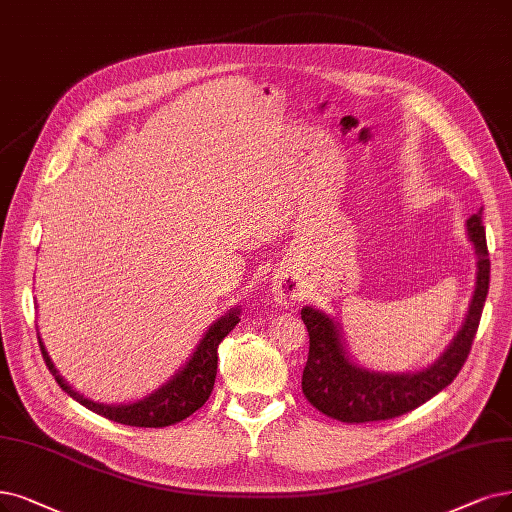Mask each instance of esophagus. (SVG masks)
Segmentation results:
<instances>
[{
  "instance_id": "obj_1",
  "label": "esophagus",
  "mask_w": 512,
  "mask_h": 512,
  "mask_svg": "<svg viewBox=\"0 0 512 512\" xmlns=\"http://www.w3.org/2000/svg\"><path fill=\"white\" fill-rule=\"evenodd\" d=\"M273 296L275 302L281 306H292L296 300H300L302 290H300V283L288 275L277 277L273 281Z\"/></svg>"
}]
</instances>
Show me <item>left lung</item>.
<instances>
[{"label": "left lung", "instance_id": "obj_1", "mask_svg": "<svg viewBox=\"0 0 512 512\" xmlns=\"http://www.w3.org/2000/svg\"><path fill=\"white\" fill-rule=\"evenodd\" d=\"M481 214L483 210L466 220V233L477 254L473 300L460 332L445 353L424 370L414 374L365 370L346 353L338 323L323 311L304 306L300 315L309 330V359L302 372V393L313 407L349 424L391 420L416 410L454 382L473 346L489 290V254Z\"/></svg>", "mask_w": 512, "mask_h": 512}]
</instances>
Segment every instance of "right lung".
Wrapping results in <instances>:
<instances>
[{"label":"right lung","mask_w":512,"mask_h":512,"mask_svg":"<svg viewBox=\"0 0 512 512\" xmlns=\"http://www.w3.org/2000/svg\"><path fill=\"white\" fill-rule=\"evenodd\" d=\"M239 323V309H231L227 315H222L218 321L210 325V330L206 336L201 338L197 344L195 353L187 361V365L178 370L166 384L157 388L155 393L149 397L128 403V405H107V403H96L84 395H79L77 391L63 380V376H58L56 367L52 359L48 357L46 346L39 338V346H42V355L48 365V370L52 372L54 380L63 391L73 397L77 403L88 407L90 412L105 416L113 422L119 424H128V426H145V428H161V426H170L180 420L189 418L193 412H197L199 407L208 401L214 380H216V367H218V344L224 340L233 327Z\"/></svg>","instance_id":"1"}]
</instances>
